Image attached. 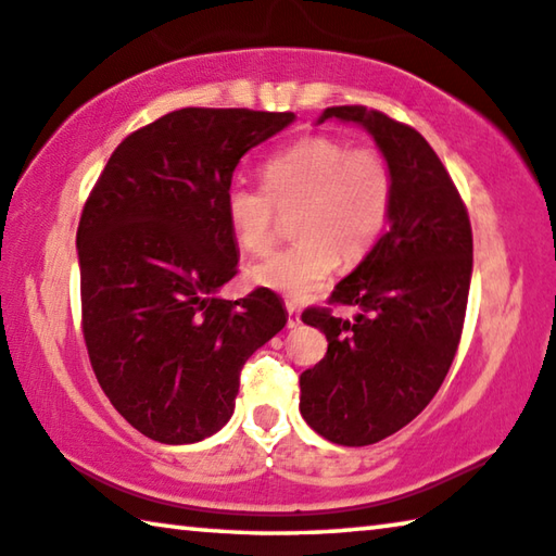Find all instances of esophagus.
<instances>
[{
	"mask_svg": "<svg viewBox=\"0 0 556 556\" xmlns=\"http://www.w3.org/2000/svg\"><path fill=\"white\" fill-rule=\"evenodd\" d=\"M287 314H289V318H287V328H296V326L301 324V316H299V312H296V306H294V304H289V301H287Z\"/></svg>",
	"mask_w": 556,
	"mask_h": 556,
	"instance_id": "1",
	"label": "esophagus"
}]
</instances>
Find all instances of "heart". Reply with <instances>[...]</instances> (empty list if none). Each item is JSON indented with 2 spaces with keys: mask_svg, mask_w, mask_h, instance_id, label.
I'll use <instances>...</instances> for the list:
<instances>
[{
  "mask_svg": "<svg viewBox=\"0 0 556 556\" xmlns=\"http://www.w3.org/2000/svg\"><path fill=\"white\" fill-rule=\"evenodd\" d=\"M265 193L238 186L225 199L235 242L248 255H265L275 242L277 211H296L299 238L250 267L252 285L289 299H308L333 275L338 262L355 265L388 228L394 181L382 152L351 149L333 137H306L262 166Z\"/></svg>",
  "mask_w": 556,
  "mask_h": 556,
  "instance_id": "1",
  "label": "heart"
}]
</instances>
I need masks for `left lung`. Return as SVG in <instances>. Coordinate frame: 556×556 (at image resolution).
I'll list each match as a JSON object with an SVG mask.
<instances>
[{
	"instance_id": "8db88e82",
	"label": "left lung",
	"mask_w": 556,
	"mask_h": 556,
	"mask_svg": "<svg viewBox=\"0 0 556 556\" xmlns=\"http://www.w3.org/2000/svg\"><path fill=\"white\" fill-rule=\"evenodd\" d=\"M353 122L375 139L394 181L388 232L333 289L357 314H304L326 357L301 372V417L341 446H368L407 427L454 363L464 328L473 235L454 181L417 129L361 105L326 108L316 122Z\"/></svg>"
}]
</instances>
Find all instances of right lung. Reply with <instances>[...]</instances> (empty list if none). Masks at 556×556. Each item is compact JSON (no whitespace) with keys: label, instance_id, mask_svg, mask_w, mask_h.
I'll use <instances>...</instances> for the list:
<instances>
[{"label":"right lung","instance_id":"1","mask_svg":"<svg viewBox=\"0 0 556 556\" xmlns=\"http://www.w3.org/2000/svg\"><path fill=\"white\" fill-rule=\"evenodd\" d=\"M294 112L184 108L112 152L78 225L83 336L102 392L159 444L232 417L240 370L287 324L275 291H218L238 271L225 199L252 147Z\"/></svg>","mask_w":556,"mask_h":556}]
</instances>
